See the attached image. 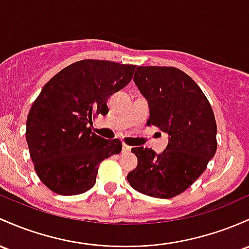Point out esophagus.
<instances>
[{"label":"esophagus","instance_id":"obj_1","mask_svg":"<svg viewBox=\"0 0 249 249\" xmlns=\"http://www.w3.org/2000/svg\"><path fill=\"white\" fill-rule=\"evenodd\" d=\"M131 151V146L126 145V144H123V152H130Z\"/></svg>","mask_w":249,"mask_h":249}]
</instances>
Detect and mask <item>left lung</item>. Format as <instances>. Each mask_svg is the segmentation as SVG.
Here are the masks:
<instances>
[{
	"mask_svg": "<svg viewBox=\"0 0 249 249\" xmlns=\"http://www.w3.org/2000/svg\"><path fill=\"white\" fill-rule=\"evenodd\" d=\"M133 81L149 104L146 124L168 133L169 142L160 155L132 147L138 164L127 181L144 195L175 197L203 174L216 152L214 112L198 85L176 67L139 66Z\"/></svg>",
	"mask_w": 249,
	"mask_h": 249,
	"instance_id": "obj_1",
	"label": "left lung"
}]
</instances>
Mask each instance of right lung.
I'll return each mask as SVG.
<instances>
[{
	"label": "right lung",
	"mask_w": 249,
	"mask_h": 249,
	"mask_svg": "<svg viewBox=\"0 0 249 249\" xmlns=\"http://www.w3.org/2000/svg\"><path fill=\"white\" fill-rule=\"evenodd\" d=\"M135 65L81 60L65 67L41 89L27 118L26 139L41 182L55 194L79 195L95 183L99 164L122 151L119 139L92 132V119L132 79Z\"/></svg>",
	"instance_id": "add662e5"
}]
</instances>
